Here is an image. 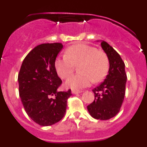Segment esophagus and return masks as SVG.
I'll return each instance as SVG.
<instances>
[{
	"label": "esophagus",
	"mask_w": 147,
	"mask_h": 147,
	"mask_svg": "<svg viewBox=\"0 0 147 147\" xmlns=\"http://www.w3.org/2000/svg\"><path fill=\"white\" fill-rule=\"evenodd\" d=\"M82 92H83L82 90H72V93L74 94H77V93H80Z\"/></svg>",
	"instance_id": "esophagus-1"
}]
</instances>
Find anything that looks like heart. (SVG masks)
Here are the masks:
<instances>
[{
	"instance_id": "heart-1",
	"label": "heart",
	"mask_w": 147,
	"mask_h": 147,
	"mask_svg": "<svg viewBox=\"0 0 147 147\" xmlns=\"http://www.w3.org/2000/svg\"><path fill=\"white\" fill-rule=\"evenodd\" d=\"M79 66L80 73L71 76L66 81L67 88L78 89L89 86L92 82H99L107 76L110 60L107 54L96 48L77 44L71 45L66 51V55L56 59L55 68L62 79H67Z\"/></svg>"
}]
</instances>
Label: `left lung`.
<instances>
[{
    "label": "left lung",
    "mask_w": 147,
    "mask_h": 147,
    "mask_svg": "<svg viewBox=\"0 0 147 147\" xmlns=\"http://www.w3.org/2000/svg\"><path fill=\"white\" fill-rule=\"evenodd\" d=\"M101 45L110 60L108 74L98 87L93 90L94 101L87 107L92 117L108 120L120 111L124 99L127 82L125 65L117 51L107 42Z\"/></svg>",
    "instance_id": "1"
}]
</instances>
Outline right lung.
<instances>
[{
    "label": "right lung",
    "instance_id": "right-lung-1",
    "mask_svg": "<svg viewBox=\"0 0 147 147\" xmlns=\"http://www.w3.org/2000/svg\"><path fill=\"white\" fill-rule=\"evenodd\" d=\"M62 43H43L23 59L18 74L19 95L26 112L41 126H51L64 117L71 90L59 91L62 80L55 68Z\"/></svg>",
    "mask_w": 147,
    "mask_h": 147
}]
</instances>
